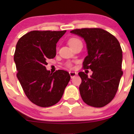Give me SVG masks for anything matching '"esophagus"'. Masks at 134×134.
Instances as JSON below:
<instances>
[{"label": "esophagus", "instance_id": "esophagus-1", "mask_svg": "<svg viewBox=\"0 0 134 134\" xmlns=\"http://www.w3.org/2000/svg\"><path fill=\"white\" fill-rule=\"evenodd\" d=\"M69 75H70L71 77L73 78L75 76L77 75V72H74V71H69Z\"/></svg>", "mask_w": 134, "mask_h": 134}]
</instances>
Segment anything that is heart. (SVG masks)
I'll return each instance as SVG.
<instances>
[{"label": "heart", "mask_w": 134, "mask_h": 134, "mask_svg": "<svg viewBox=\"0 0 134 134\" xmlns=\"http://www.w3.org/2000/svg\"><path fill=\"white\" fill-rule=\"evenodd\" d=\"M77 42H81L80 40L77 39V38H71V39L69 41V46L73 44L77 43ZM69 66H71V65H69Z\"/></svg>", "instance_id": "obj_1"}]
</instances>
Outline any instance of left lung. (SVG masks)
Masks as SVG:
<instances>
[{
	"mask_svg": "<svg viewBox=\"0 0 134 134\" xmlns=\"http://www.w3.org/2000/svg\"><path fill=\"white\" fill-rule=\"evenodd\" d=\"M82 37L87 44L88 55L83 68L93 71L90 77L79 72L82 79L79 91L83 102L94 107H102L111 101L122 76V52L118 40L101 29H75L70 32Z\"/></svg>",
	"mask_w": 134,
	"mask_h": 134,
	"instance_id": "left-lung-1",
	"label": "left lung"
}]
</instances>
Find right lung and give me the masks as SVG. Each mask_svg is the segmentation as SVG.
<instances>
[{
  "instance_id": "add662e5",
  "label": "right lung",
  "mask_w": 134,
  "mask_h": 134,
  "mask_svg": "<svg viewBox=\"0 0 134 134\" xmlns=\"http://www.w3.org/2000/svg\"><path fill=\"white\" fill-rule=\"evenodd\" d=\"M66 31H32L20 38L14 55L17 77L27 98L42 107L60 100L71 77L67 71L46 69L47 59L56 55L57 43Z\"/></svg>"
}]
</instances>
